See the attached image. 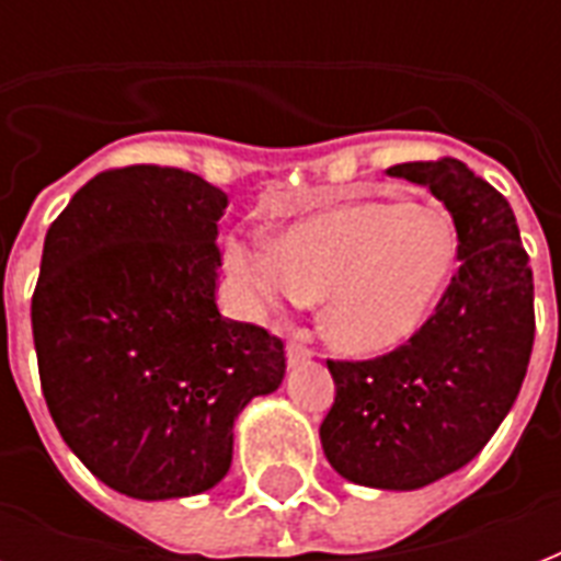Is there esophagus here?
I'll use <instances>...</instances> for the list:
<instances>
[{"label": "esophagus", "instance_id": "34e87169", "mask_svg": "<svg viewBox=\"0 0 561 561\" xmlns=\"http://www.w3.org/2000/svg\"><path fill=\"white\" fill-rule=\"evenodd\" d=\"M311 358V350H308L306 343L299 341H290L288 343V364L290 367H297V364H302V360Z\"/></svg>", "mask_w": 561, "mask_h": 561}]
</instances>
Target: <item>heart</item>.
I'll return each instance as SVG.
<instances>
[{"mask_svg":"<svg viewBox=\"0 0 561 561\" xmlns=\"http://www.w3.org/2000/svg\"><path fill=\"white\" fill-rule=\"evenodd\" d=\"M457 236L443 211L350 203L320 211L267 244L227 247L229 273L253 306L323 297L325 337L352 355L399 350L448 288Z\"/></svg>","mask_w":561,"mask_h":561,"instance_id":"obj_1","label":"heart"}]
</instances>
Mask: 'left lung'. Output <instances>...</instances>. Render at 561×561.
I'll list each match as a JSON object with an SVG mask.
<instances>
[{
	"label": "left lung",
	"mask_w": 561,
	"mask_h": 561,
	"mask_svg": "<svg viewBox=\"0 0 561 561\" xmlns=\"http://www.w3.org/2000/svg\"><path fill=\"white\" fill-rule=\"evenodd\" d=\"M387 174L445 203L460 267L404 346L329 360L334 404L320 443L341 478L410 492L462 469L492 439L527 375L536 314L530 259L504 194L451 157Z\"/></svg>",
	"instance_id": "1"
}]
</instances>
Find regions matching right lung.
<instances>
[{"label":"right lung","instance_id":"1","mask_svg":"<svg viewBox=\"0 0 561 561\" xmlns=\"http://www.w3.org/2000/svg\"><path fill=\"white\" fill-rule=\"evenodd\" d=\"M224 209L192 171L127 165L46 232L31 299L43 396L75 457L127 497L220 483L238 413L285 378V343L215 302Z\"/></svg>","mask_w":561,"mask_h":561}]
</instances>
